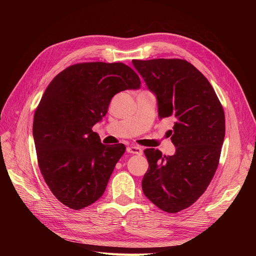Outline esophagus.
Returning <instances> with one entry per match:
<instances>
[{
    "mask_svg": "<svg viewBox=\"0 0 256 256\" xmlns=\"http://www.w3.org/2000/svg\"><path fill=\"white\" fill-rule=\"evenodd\" d=\"M127 152L142 154L143 150L141 148V147H138V146H129V147H127Z\"/></svg>",
    "mask_w": 256,
    "mask_h": 256,
    "instance_id": "34e87169",
    "label": "esophagus"
}]
</instances>
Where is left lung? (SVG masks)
<instances>
[{"instance_id":"8db88e82","label":"left lung","mask_w":256,"mask_h":256,"mask_svg":"<svg viewBox=\"0 0 256 256\" xmlns=\"http://www.w3.org/2000/svg\"><path fill=\"white\" fill-rule=\"evenodd\" d=\"M147 88L157 97L159 118L175 120L173 156L146 148L148 170L145 196L161 210L176 214L203 194L219 164L226 118L219 98L204 74L180 58L134 60Z\"/></svg>"}]
</instances>
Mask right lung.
Masks as SVG:
<instances>
[{"label": "right lung", "mask_w": 256, "mask_h": 256, "mask_svg": "<svg viewBox=\"0 0 256 256\" xmlns=\"http://www.w3.org/2000/svg\"><path fill=\"white\" fill-rule=\"evenodd\" d=\"M140 85L125 64L90 62L67 67L46 88L34 114L33 136L42 175L62 204L79 210L104 194L126 147L102 144L92 128L114 95Z\"/></svg>", "instance_id": "obj_1"}]
</instances>
